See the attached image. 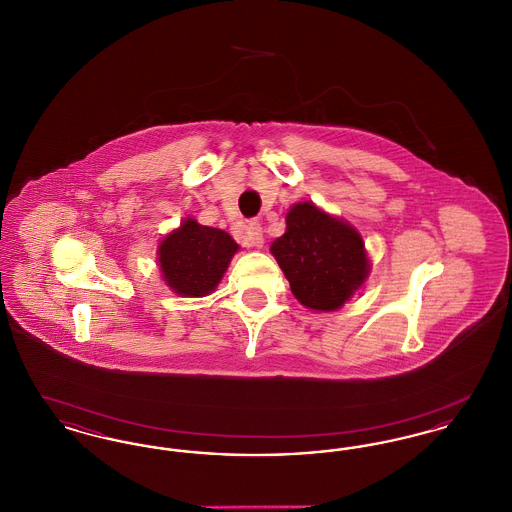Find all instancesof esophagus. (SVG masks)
Segmentation results:
<instances>
[{
  "label": "esophagus",
  "instance_id": "1",
  "mask_svg": "<svg viewBox=\"0 0 512 512\" xmlns=\"http://www.w3.org/2000/svg\"><path fill=\"white\" fill-rule=\"evenodd\" d=\"M238 240L247 247H263L265 238H263V228L259 222H247L244 228L238 232Z\"/></svg>",
  "mask_w": 512,
  "mask_h": 512
}]
</instances>
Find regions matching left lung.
<instances>
[{"label": "left lung", "instance_id": "left-lung-1", "mask_svg": "<svg viewBox=\"0 0 512 512\" xmlns=\"http://www.w3.org/2000/svg\"><path fill=\"white\" fill-rule=\"evenodd\" d=\"M295 299L313 311H336L357 292L370 272L365 242L345 220L311 201L295 203L286 232L270 245Z\"/></svg>", "mask_w": 512, "mask_h": 512}]
</instances>
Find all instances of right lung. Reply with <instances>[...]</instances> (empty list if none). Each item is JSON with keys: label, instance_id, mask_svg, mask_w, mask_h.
Instances as JSON below:
<instances>
[{"label": "right lung", "instance_id": "add662e5", "mask_svg": "<svg viewBox=\"0 0 512 512\" xmlns=\"http://www.w3.org/2000/svg\"><path fill=\"white\" fill-rule=\"evenodd\" d=\"M240 245L220 228L186 219L165 236L157 249L163 280L182 297L215 292Z\"/></svg>", "mask_w": 512, "mask_h": 512}]
</instances>
